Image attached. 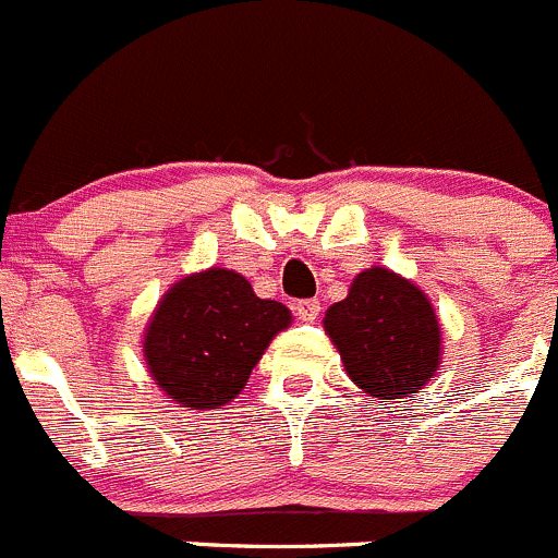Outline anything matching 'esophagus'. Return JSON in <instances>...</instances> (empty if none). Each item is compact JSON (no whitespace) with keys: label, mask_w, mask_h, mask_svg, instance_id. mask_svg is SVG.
<instances>
[{"label":"esophagus","mask_w":558,"mask_h":558,"mask_svg":"<svg viewBox=\"0 0 558 558\" xmlns=\"http://www.w3.org/2000/svg\"><path fill=\"white\" fill-rule=\"evenodd\" d=\"M295 317L303 319V323H314L319 317V301L317 298H308V301L295 303Z\"/></svg>","instance_id":"1"}]
</instances>
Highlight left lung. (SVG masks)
<instances>
[{
	"mask_svg": "<svg viewBox=\"0 0 558 558\" xmlns=\"http://www.w3.org/2000/svg\"><path fill=\"white\" fill-rule=\"evenodd\" d=\"M344 372L377 401L407 399L432 383L442 361V325L432 298L407 277L372 266L323 319Z\"/></svg>",
	"mask_w": 558,
	"mask_h": 558,
	"instance_id": "obj_1",
	"label": "left lung"
}]
</instances>
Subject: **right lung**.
Returning <instances> with one entry per match:
<instances>
[{
  "label": "right lung",
  "mask_w": 558,
  "mask_h": 558,
  "mask_svg": "<svg viewBox=\"0 0 558 558\" xmlns=\"http://www.w3.org/2000/svg\"><path fill=\"white\" fill-rule=\"evenodd\" d=\"M290 323L284 303L257 298L241 274L214 266L186 274L159 298L143 330V361L173 404L219 410L244 390Z\"/></svg>",
  "instance_id": "add662e5"
}]
</instances>
